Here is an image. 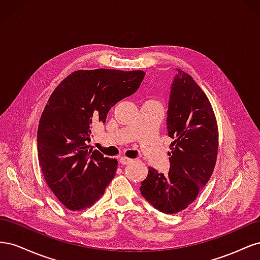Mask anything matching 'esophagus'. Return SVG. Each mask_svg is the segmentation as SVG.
<instances>
[{
    "mask_svg": "<svg viewBox=\"0 0 260 260\" xmlns=\"http://www.w3.org/2000/svg\"><path fill=\"white\" fill-rule=\"evenodd\" d=\"M119 162H120L121 165H128V164L132 162V159L128 158V157H120Z\"/></svg>",
    "mask_w": 260,
    "mask_h": 260,
    "instance_id": "obj_1",
    "label": "esophagus"
}]
</instances>
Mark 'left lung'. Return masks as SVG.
Masks as SVG:
<instances>
[{"label": "left lung", "mask_w": 260, "mask_h": 260, "mask_svg": "<svg viewBox=\"0 0 260 260\" xmlns=\"http://www.w3.org/2000/svg\"><path fill=\"white\" fill-rule=\"evenodd\" d=\"M167 130L174 140L169 172L159 174L149 167L140 191L156 209L176 214L206 185L218 154V127L210 102L193 78L178 68L170 89Z\"/></svg>", "instance_id": "1"}]
</instances>
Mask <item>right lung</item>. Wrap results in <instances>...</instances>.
<instances>
[{
    "label": "right lung",
    "instance_id": "right-lung-1",
    "mask_svg": "<svg viewBox=\"0 0 260 260\" xmlns=\"http://www.w3.org/2000/svg\"><path fill=\"white\" fill-rule=\"evenodd\" d=\"M144 76L142 70H77L51 94L38 127V157L46 183L68 209L92 206L114 179L118 161L88 145L91 128L104 123Z\"/></svg>",
    "mask_w": 260,
    "mask_h": 260
}]
</instances>
